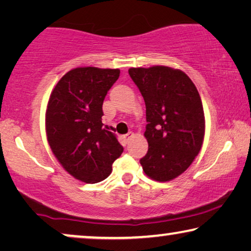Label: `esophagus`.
Returning a JSON list of instances; mask_svg holds the SVG:
<instances>
[{
  "mask_svg": "<svg viewBox=\"0 0 251 251\" xmlns=\"http://www.w3.org/2000/svg\"><path fill=\"white\" fill-rule=\"evenodd\" d=\"M133 136H135L133 135V132H129V133H126V135L123 136V138H125L126 142H130V140L133 138Z\"/></svg>",
  "mask_w": 251,
  "mask_h": 251,
  "instance_id": "obj_1",
  "label": "esophagus"
}]
</instances>
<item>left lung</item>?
<instances>
[{
  "label": "left lung",
  "instance_id": "1",
  "mask_svg": "<svg viewBox=\"0 0 251 251\" xmlns=\"http://www.w3.org/2000/svg\"><path fill=\"white\" fill-rule=\"evenodd\" d=\"M146 105L149 151L140 159L151 179L169 181L183 174L200 152L204 113L198 89L184 72L167 66L130 68Z\"/></svg>",
  "mask_w": 251,
  "mask_h": 251
}]
</instances>
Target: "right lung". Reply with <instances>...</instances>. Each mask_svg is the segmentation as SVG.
I'll return each instance as SVG.
<instances>
[{
    "label": "right lung",
    "mask_w": 251,
    "mask_h": 251,
    "mask_svg": "<svg viewBox=\"0 0 251 251\" xmlns=\"http://www.w3.org/2000/svg\"><path fill=\"white\" fill-rule=\"evenodd\" d=\"M120 70L77 67L58 81L46 113L50 149L65 170L87 184L104 180L123 152L101 122L102 102Z\"/></svg>",
    "instance_id": "1"
}]
</instances>
